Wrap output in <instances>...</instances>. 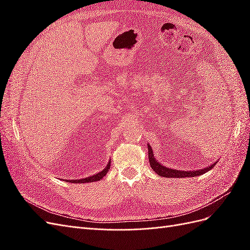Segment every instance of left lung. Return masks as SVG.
Masks as SVG:
<instances>
[{"label":"left lung","instance_id":"1","mask_svg":"<svg viewBox=\"0 0 250 250\" xmlns=\"http://www.w3.org/2000/svg\"><path fill=\"white\" fill-rule=\"evenodd\" d=\"M148 157H149V163H150L151 168H152L153 171L156 172L158 175H161L163 177H176V178H179V177L198 176V175H201V174H203V173L209 171L211 168H214L215 165H216V163H214L213 165H210L208 168L197 170V171H179V170L166 168L165 166L161 165L155 160L154 156H153V151H152V149H151L150 146H148Z\"/></svg>","mask_w":250,"mask_h":250}]
</instances>
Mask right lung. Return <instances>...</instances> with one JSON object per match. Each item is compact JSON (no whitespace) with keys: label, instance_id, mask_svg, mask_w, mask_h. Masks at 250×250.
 <instances>
[{"label":"right lung","instance_id":"1","mask_svg":"<svg viewBox=\"0 0 250 250\" xmlns=\"http://www.w3.org/2000/svg\"><path fill=\"white\" fill-rule=\"evenodd\" d=\"M110 168V162H108L107 167H105V169H103L101 172L97 173L96 175L89 176L86 178H82V179H77V180H69V181H73V183H92V181H99L100 179H102L105 175H106L107 171Z\"/></svg>","mask_w":250,"mask_h":250}]
</instances>
